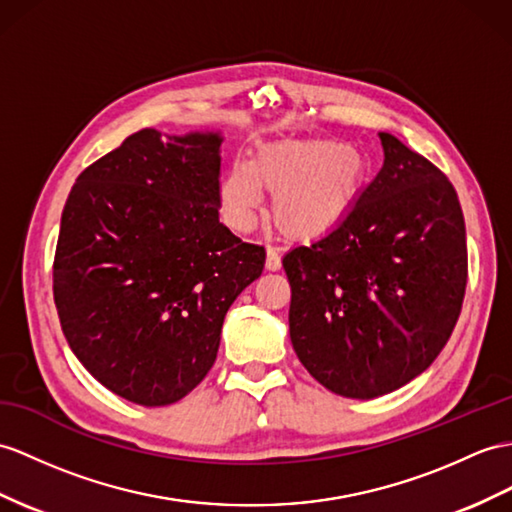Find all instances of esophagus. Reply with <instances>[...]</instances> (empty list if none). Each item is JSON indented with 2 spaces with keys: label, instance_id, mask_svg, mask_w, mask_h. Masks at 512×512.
<instances>
[{
  "label": "esophagus",
  "instance_id": "esophagus-1",
  "mask_svg": "<svg viewBox=\"0 0 512 512\" xmlns=\"http://www.w3.org/2000/svg\"><path fill=\"white\" fill-rule=\"evenodd\" d=\"M267 271H278L282 267V258H280V249L269 245L267 247V260H265Z\"/></svg>",
  "mask_w": 512,
  "mask_h": 512
}]
</instances>
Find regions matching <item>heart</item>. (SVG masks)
<instances>
[{
	"instance_id": "1",
	"label": "heart",
	"mask_w": 512,
	"mask_h": 512,
	"mask_svg": "<svg viewBox=\"0 0 512 512\" xmlns=\"http://www.w3.org/2000/svg\"><path fill=\"white\" fill-rule=\"evenodd\" d=\"M367 162L336 141H280L234 162L219 182V206L230 228L247 232L258 219L263 191L271 217L293 239H317L339 223L365 186Z\"/></svg>"
}]
</instances>
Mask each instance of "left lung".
Instances as JSON below:
<instances>
[{"label": "left lung", "instance_id": "8db88e82", "mask_svg": "<svg viewBox=\"0 0 512 512\" xmlns=\"http://www.w3.org/2000/svg\"><path fill=\"white\" fill-rule=\"evenodd\" d=\"M384 165L336 226L282 258L293 350L328 391L371 400L441 354L467 286V239L445 173L380 132Z\"/></svg>", "mask_w": 512, "mask_h": 512}]
</instances>
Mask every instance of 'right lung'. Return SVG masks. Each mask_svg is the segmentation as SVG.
I'll return each mask as SVG.
<instances>
[{"mask_svg":"<svg viewBox=\"0 0 512 512\" xmlns=\"http://www.w3.org/2000/svg\"><path fill=\"white\" fill-rule=\"evenodd\" d=\"M221 134L145 128L86 167L67 197L54 302L91 376L141 406L189 395L215 365L228 308L265 247L219 223Z\"/></svg>","mask_w":512,"mask_h":512,"instance_id":"1","label":"right lung"}]
</instances>
